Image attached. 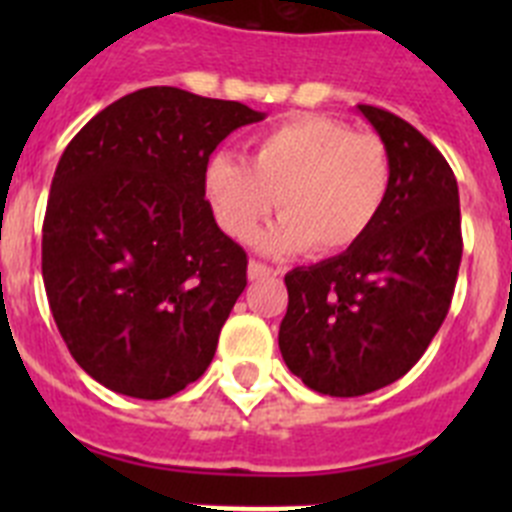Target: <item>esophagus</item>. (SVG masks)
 Masks as SVG:
<instances>
[{"label": "esophagus", "instance_id": "esophagus-1", "mask_svg": "<svg viewBox=\"0 0 512 512\" xmlns=\"http://www.w3.org/2000/svg\"><path fill=\"white\" fill-rule=\"evenodd\" d=\"M277 274H279L277 269H271V266L261 264V261H251V264H248V279H251V282H259V279L277 277Z\"/></svg>", "mask_w": 512, "mask_h": 512}]
</instances>
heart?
<instances>
[{"label":"heart","instance_id":"obj_1","mask_svg":"<svg viewBox=\"0 0 512 512\" xmlns=\"http://www.w3.org/2000/svg\"><path fill=\"white\" fill-rule=\"evenodd\" d=\"M392 164L377 135L346 122L302 115L253 138L248 161L217 153L205 194L228 235L248 241L279 205L282 220L259 238L274 253L333 256L354 248L377 223L390 194Z\"/></svg>","mask_w":512,"mask_h":512}]
</instances>
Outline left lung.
I'll use <instances>...</instances> for the list:
<instances>
[{"instance_id":"8db88e82","label":"left lung","mask_w":512,"mask_h":512,"mask_svg":"<svg viewBox=\"0 0 512 512\" xmlns=\"http://www.w3.org/2000/svg\"><path fill=\"white\" fill-rule=\"evenodd\" d=\"M356 110L387 146L392 182L354 248L284 277L279 351L310 390L359 397L418 364L441 328L461 264L459 187L446 158L402 117Z\"/></svg>"}]
</instances>
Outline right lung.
Segmentation results:
<instances>
[{"instance_id": "right-lung-1", "label": "right lung", "mask_w": 512, "mask_h": 512, "mask_svg": "<svg viewBox=\"0 0 512 512\" xmlns=\"http://www.w3.org/2000/svg\"><path fill=\"white\" fill-rule=\"evenodd\" d=\"M264 117L148 87L63 151L43 223L45 295L76 364L107 390L164 400L210 366L248 259L217 228L205 169L233 130Z\"/></svg>"}]
</instances>
